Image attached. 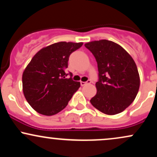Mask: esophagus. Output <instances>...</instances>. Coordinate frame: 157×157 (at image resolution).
Instances as JSON below:
<instances>
[{"label":"esophagus","instance_id":"esophagus-1","mask_svg":"<svg viewBox=\"0 0 157 157\" xmlns=\"http://www.w3.org/2000/svg\"><path fill=\"white\" fill-rule=\"evenodd\" d=\"M89 83H91V80H88L87 82H82V81L80 82V85L82 86H85V85L89 84Z\"/></svg>","mask_w":157,"mask_h":157}]
</instances>
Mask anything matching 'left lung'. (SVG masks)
<instances>
[{
	"label": "left lung",
	"instance_id": "obj_1",
	"mask_svg": "<svg viewBox=\"0 0 157 157\" xmlns=\"http://www.w3.org/2000/svg\"><path fill=\"white\" fill-rule=\"evenodd\" d=\"M85 46L94 56L98 67L97 94L90 100L101 112L114 115L132 103L140 89V75L131 56L121 46L107 40Z\"/></svg>",
	"mask_w": 157,
	"mask_h": 157
}]
</instances>
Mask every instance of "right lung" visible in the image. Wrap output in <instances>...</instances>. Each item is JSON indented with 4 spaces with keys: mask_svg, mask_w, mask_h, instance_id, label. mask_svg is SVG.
<instances>
[{
    "mask_svg": "<svg viewBox=\"0 0 157 157\" xmlns=\"http://www.w3.org/2000/svg\"><path fill=\"white\" fill-rule=\"evenodd\" d=\"M82 44L55 43L43 48L32 57L23 73V91L27 102L37 112L46 116L59 113L80 88V82L71 77L66 78L68 74L65 68L68 67L70 55Z\"/></svg>",
    "mask_w": 157,
    "mask_h": 157,
    "instance_id": "add662e5",
    "label": "right lung"
}]
</instances>
